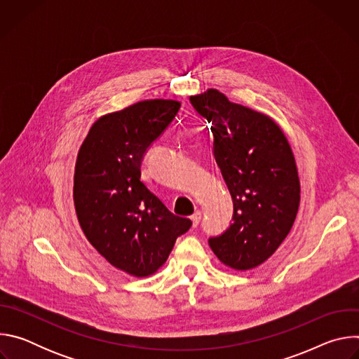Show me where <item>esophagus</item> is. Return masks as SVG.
Wrapping results in <instances>:
<instances>
[{"label": "esophagus", "instance_id": "1", "mask_svg": "<svg viewBox=\"0 0 359 359\" xmlns=\"http://www.w3.org/2000/svg\"><path fill=\"white\" fill-rule=\"evenodd\" d=\"M190 220H191V224H193V227H197V224L200 223V220H201V212H194V215H191L190 216Z\"/></svg>", "mask_w": 359, "mask_h": 359}]
</instances>
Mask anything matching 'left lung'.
<instances>
[{
	"mask_svg": "<svg viewBox=\"0 0 359 359\" xmlns=\"http://www.w3.org/2000/svg\"><path fill=\"white\" fill-rule=\"evenodd\" d=\"M190 102L212 123L216 162L234 204V222L209 245L233 270L259 267L284 241L298 212L291 146L273 118L230 102L217 89L191 95Z\"/></svg>",
	"mask_w": 359,
	"mask_h": 359,
	"instance_id": "1",
	"label": "left lung"
}]
</instances>
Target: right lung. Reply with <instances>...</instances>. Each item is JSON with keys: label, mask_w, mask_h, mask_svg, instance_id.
<instances>
[{"label": "right lung", "mask_w": 359, "mask_h": 359, "mask_svg": "<svg viewBox=\"0 0 359 359\" xmlns=\"http://www.w3.org/2000/svg\"><path fill=\"white\" fill-rule=\"evenodd\" d=\"M180 102L146 99L100 116L78 151L74 204L88 241L115 269L155 274L191 222L175 216L140 182L143 153L177 115Z\"/></svg>", "instance_id": "right-lung-1"}]
</instances>
